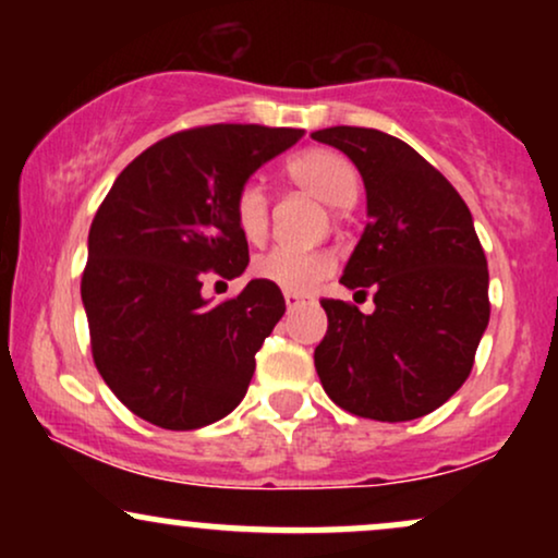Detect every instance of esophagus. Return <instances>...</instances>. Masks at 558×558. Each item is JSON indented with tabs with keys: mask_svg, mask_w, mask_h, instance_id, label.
I'll use <instances>...</instances> for the list:
<instances>
[{
	"mask_svg": "<svg viewBox=\"0 0 558 558\" xmlns=\"http://www.w3.org/2000/svg\"><path fill=\"white\" fill-rule=\"evenodd\" d=\"M306 304H312L310 296H301V293H286V306L291 312L299 310V306H306Z\"/></svg>",
	"mask_w": 558,
	"mask_h": 558,
	"instance_id": "34e87169",
	"label": "esophagus"
}]
</instances>
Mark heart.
<instances>
[{
	"mask_svg": "<svg viewBox=\"0 0 558 558\" xmlns=\"http://www.w3.org/2000/svg\"><path fill=\"white\" fill-rule=\"evenodd\" d=\"M286 175L315 196L317 202L328 204L332 209H345L360 196V170L349 157L332 149H306L291 157L286 165ZM235 226L248 243H265L270 235V198L257 181L241 185L235 196ZM336 262L328 252H296V248H272L254 259V278L265 280L286 293H310L332 272Z\"/></svg>",
	"mask_w": 558,
	"mask_h": 558,
	"instance_id": "1",
	"label": "heart"
}]
</instances>
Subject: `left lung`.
Instances as JSON below:
<instances>
[{"mask_svg":"<svg viewBox=\"0 0 558 558\" xmlns=\"http://www.w3.org/2000/svg\"><path fill=\"white\" fill-rule=\"evenodd\" d=\"M312 138L341 149L367 191V228L341 283L375 291V312L323 299L315 349L325 393L356 417L417 420L462 388L490 317L488 262L470 209L401 138L336 125Z\"/></svg>","mask_w":558,"mask_h":558,"instance_id":"1","label":"left lung"}]
</instances>
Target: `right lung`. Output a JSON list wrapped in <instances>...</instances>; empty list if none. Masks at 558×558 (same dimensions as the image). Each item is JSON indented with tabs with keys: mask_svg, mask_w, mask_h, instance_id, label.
Wrapping results in <instances>:
<instances>
[{
	"mask_svg": "<svg viewBox=\"0 0 558 558\" xmlns=\"http://www.w3.org/2000/svg\"><path fill=\"white\" fill-rule=\"evenodd\" d=\"M301 136L265 125L172 133L141 151L96 209L81 299L96 369L136 417L196 430L246 396L286 299L252 280L239 296L209 304L202 278L246 270L235 196Z\"/></svg>",
	"mask_w": 558,
	"mask_h": 558,
	"instance_id": "add662e5",
	"label": "right lung"
}]
</instances>
